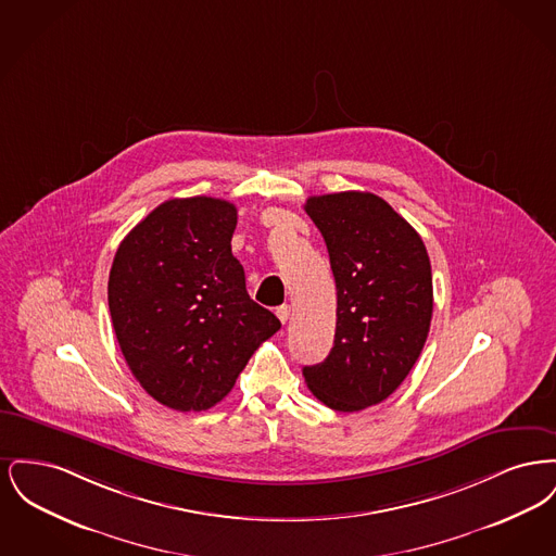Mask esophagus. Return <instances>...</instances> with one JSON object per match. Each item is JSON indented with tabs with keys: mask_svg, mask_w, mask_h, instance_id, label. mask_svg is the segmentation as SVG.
<instances>
[{
	"mask_svg": "<svg viewBox=\"0 0 556 556\" xmlns=\"http://www.w3.org/2000/svg\"><path fill=\"white\" fill-rule=\"evenodd\" d=\"M291 315V308L288 306V304H283V306H279L277 308V317H279V320L281 323H288V318H290Z\"/></svg>",
	"mask_w": 556,
	"mask_h": 556,
	"instance_id": "34e87169",
	"label": "esophagus"
}]
</instances>
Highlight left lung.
Masks as SVG:
<instances>
[{"label": "left lung", "mask_w": 556, "mask_h": 556, "mask_svg": "<svg viewBox=\"0 0 556 556\" xmlns=\"http://www.w3.org/2000/svg\"><path fill=\"white\" fill-rule=\"evenodd\" d=\"M304 211L327 243L338 323L329 356L302 375L325 406L356 413L394 394L424 350L429 256L421 236L369 191L313 195Z\"/></svg>", "instance_id": "obj_1"}]
</instances>
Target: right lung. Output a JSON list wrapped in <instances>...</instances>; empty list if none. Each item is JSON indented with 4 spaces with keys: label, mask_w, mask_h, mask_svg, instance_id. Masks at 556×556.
<instances>
[{
    "label": "right lung",
    "mask_w": 556,
    "mask_h": 556,
    "mask_svg": "<svg viewBox=\"0 0 556 556\" xmlns=\"http://www.w3.org/2000/svg\"><path fill=\"white\" fill-rule=\"evenodd\" d=\"M238 208L175 198L121 241L108 306L121 352L141 388L175 410H206L236 386L281 323L245 291L231 254Z\"/></svg>",
    "instance_id": "add662e5"
}]
</instances>
